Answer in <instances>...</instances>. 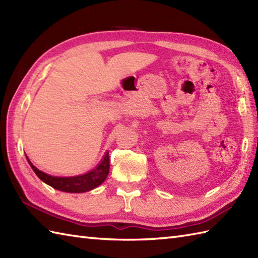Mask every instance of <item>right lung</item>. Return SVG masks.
Segmentation results:
<instances>
[{
  "label": "right lung",
  "mask_w": 258,
  "mask_h": 258,
  "mask_svg": "<svg viewBox=\"0 0 258 258\" xmlns=\"http://www.w3.org/2000/svg\"><path fill=\"white\" fill-rule=\"evenodd\" d=\"M30 166L33 171L37 175L42 182L52 186L53 188L67 191V193H84V191H89L91 189H94L97 186H100L104 180L106 179L108 171H109V157L108 152L105 153L103 160L98 165L92 169V171L87 172L82 175H76V176H69V177H61V176H52L44 172L40 171L36 168L31 161L27 158Z\"/></svg>",
  "instance_id": "1"
}]
</instances>
